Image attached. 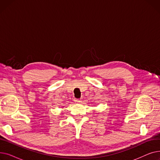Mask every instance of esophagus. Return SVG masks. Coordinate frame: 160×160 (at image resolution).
I'll return each mask as SVG.
<instances>
[{
	"mask_svg": "<svg viewBox=\"0 0 160 160\" xmlns=\"http://www.w3.org/2000/svg\"><path fill=\"white\" fill-rule=\"evenodd\" d=\"M74 102H75L76 103H80V102H81V100H78V99H75V100H74Z\"/></svg>",
	"mask_w": 160,
	"mask_h": 160,
	"instance_id": "obj_1",
	"label": "esophagus"
}]
</instances>
